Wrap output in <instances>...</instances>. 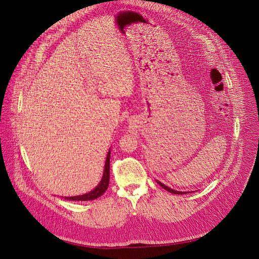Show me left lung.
I'll return each mask as SVG.
<instances>
[{
	"mask_svg": "<svg viewBox=\"0 0 259 259\" xmlns=\"http://www.w3.org/2000/svg\"><path fill=\"white\" fill-rule=\"evenodd\" d=\"M157 182V184L161 187V188H164L165 190H167L168 192H170V193H173V194H187V193H189V192H182V191H176V190H173V189H171V188H169V187H167L166 185H164V184H161L160 182H158V181H156Z\"/></svg>",
	"mask_w": 259,
	"mask_h": 259,
	"instance_id": "1",
	"label": "left lung"
}]
</instances>
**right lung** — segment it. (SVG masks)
<instances>
[{"instance_id":"obj_1","label":"right lung","mask_w":259,"mask_h":259,"mask_svg":"<svg viewBox=\"0 0 259 259\" xmlns=\"http://www.w3.org/2000/svg\"><path fill=\"white\" fill-rule=\"evenodd\" d=\"M109 179H110V150L108 151L107 157H106V162H105V168H104V173L102 176V180L100 184L95 187L93 190H91L90 192L83 194V195H77V196H70V197H65L67 200H93L95 198H98L102 196L109 186Z\"/></svg>"}]
</instances>
